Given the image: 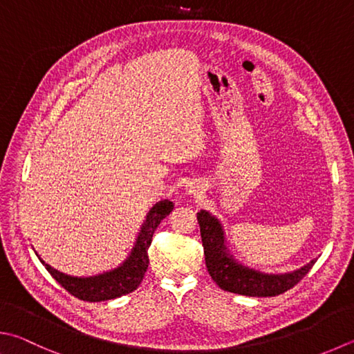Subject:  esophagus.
<instances>
[{
    "mask_svg": "<svg viewBox=\"0 0 354 354\" xmlns=\"http://www.w3.org/2000/svg\"><path fill=\"white\" fill-rule=\"evenodd\" d=\"M187 192L190 195H201L203 192H201V189L198 187V185H189V189H187Z\"/></svg>",
    "mask_w": 354,
    "mask_h": 354,
    "instance_id": "obj_1",
    "label": "esophagus"
}]
</instances>
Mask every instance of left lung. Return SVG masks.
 I'll return each instance as SVG.
<instances>
[{
  "mask_svg": "<svg viewBox=\"0 0 354 354\" xmlns=\"http://www.w3.org/2000/svg\"><path fill=\"white\" fill-rule=\"evenodd\" d=\"M205 255V266L212 280L224 291L249 297H274L295 286L310 272L316 260L286 274H263L240 265L229 254L220 221L209 212L196 214Z\"/></svg>",
  "mask_w": 354,
  "mask_h": 354,
  "instance_id": "8db88e82",
  "label": "left lung"
}]
</instances>
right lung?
Listing matches in <instances>:
<instances>
[{"instance_id":"1","label":"right lung","mask_w":354,"mask_h":354,"mask_svg":"<svg viewBox=\"0 0 354 354\" xmlns=\"http://www.w3.org/2000/svg\"><path fill=\"white\" fill-rule=\"evenodd\" d=\"M171 210L173 203L169 199H162V201L153 205L142 227H140L136 244H134L130 257L119 268L113 269L110 272L94 275V277H73V275H66L50 268L40 257L38 259L48 269V272L77 299L86 301H102L120 297V295L133 292L142 281L150 263L149 248L153 240V234H155L159 223L167 215H170Z\"/></svg>"}]
</instances>
